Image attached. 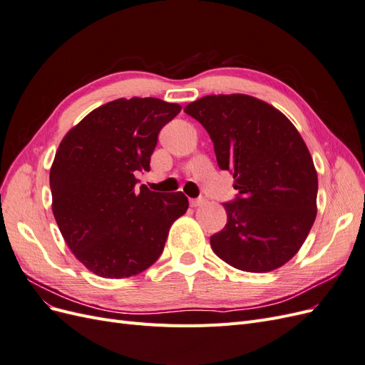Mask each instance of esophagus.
<instances>
[{"label":"esophagus","mask_w":365,"mask_h":365,"mask_svg":"<svg viewBox=\"0 0 365 365\" xmlns=\"http://www.w3.org/2000/svg\"><path fill=\"white\" fill-rule=\"evenodd\" d=\"M189 202H190L192 207H200L204 202V200H202V197H196V200H190Z\"/></svg>","instance_id":"esophagus-1"}]
</instances>
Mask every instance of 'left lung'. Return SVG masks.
<instances>
[{
	"instance_id": "8db88e82",
	"label": "left lung",
	"mask_w": 365,
	"mask_h": 365,
	"mask_svg": "<svg viewBox=\"0 0 365 365\" xmlns=\"http://www.w3.org/2000/svg\"><path fill=\"white\" fill-rule=\"evenodd\" d=\"M184 113L205 128L237 190L224 202L225 227L210 237L216 256L247 272L282 267L317 216V170L302 135L279 109L245 94L205 96Z\"/></svg>"
}]
</instances>
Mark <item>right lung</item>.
<instances>
[{
  "mask_svg": "<svg viewBox=\"0 0 365 365\" xmlns=\"http://www.w3.org/2000/svg\"><path fill=\"white\" fill-rule=\"evenodd\" d=\"M180 111V105L153 97L117 98L61 141L50 170L53 215L77 260L101 277L148 269L189 208L184 193L138 189L135 178L150 169L160 130Z\"/></svg>",
  "mask_w": 365,
  "mask_h": 365,
  "instance_id": "1",
  "label": "right lung"
}]
</instances>
